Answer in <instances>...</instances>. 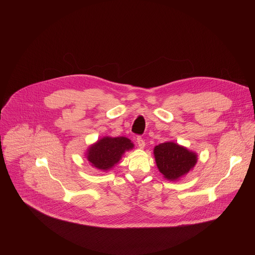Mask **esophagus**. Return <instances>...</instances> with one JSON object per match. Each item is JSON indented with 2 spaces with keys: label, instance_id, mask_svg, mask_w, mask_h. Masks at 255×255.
Wrapping results in <instances>:
<instances>
[{
  "label": "esophagus",
  "instance_id": "1",
  "mask_svg": "<svg viewBox=\"0 0 255 255\" xmlns=\"http://www.w3.org/2000/svg\"><path fill=\"white\" fill-rule=\"evenodd\" d=\"M136 142H137V144H138L139 148H144V147H145V141H144L141 137H137Z\"/></svg>",
  "mask_w": 255,
  "mask_h": 255
}]
</instances>
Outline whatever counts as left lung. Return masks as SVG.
I'll return each instance as SVG.
<instances>
[{
    "label": "left lung",
    "instance_id": "obj_1",
    "mask_svg": "<svg viewBox=\"0 0 255 255\" xmlns=\"http://www.w3.org/2000/svg\"><path fill=\"white\" fill-rule=\"evenodd\" d=\"M153 154L158 170L170 181L179 180L187 175L198 162V154L195 151L173 141L156 145Z\"/></svg>",
    "mask_w": 255,
    "mask_h": 255
}]
</instances>
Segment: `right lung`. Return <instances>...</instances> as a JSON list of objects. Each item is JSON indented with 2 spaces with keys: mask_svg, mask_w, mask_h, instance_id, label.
I'll use <instances>...</instances> for the list:
<instances>
[{
  "mask_svg": "<svg viewBox=\"0 0 255 255\" xmlns=\"http://www.w3.org/2000/svg\"><path fill=\"white\" fill-rule=\"evenodd\" d=\"M133 148V142L127 137L105 136L90 145L85 156L93 167L108 171L119 163L126 151Z\"/></svg>",
  "mask_w": 255,
  "mask_h": 255,
  "instance_id": "obj_1",
  "label": "right lung"
}]
</instances>
